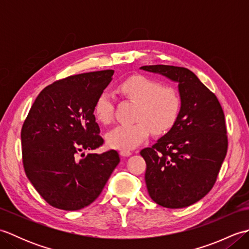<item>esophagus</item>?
<instances>
[{
    "label": "esophagus",
    "instance_id": "34e87169",
    "mask_svg": "<svg viewBox=\"0 0 249 249\" xmlns=\"http://www.w3.org/2000/svg\"><path fill=\"white\" fill-rule=\"evenodd\" d=\"M120 155L123 156V157H128L131 155V152L128 150H121L120 151Z\"/></svg>",
    "mask_w": 249,
    "mask_h": 249
}]
</instances>
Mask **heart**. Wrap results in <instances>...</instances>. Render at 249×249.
Masks as SVG:
<instances>
[{
    "label": "heart",
    "mask_w": 249,
    "mask_h": 249,
    "mask_svg": "<svg viewBox=\"0 0 249 249\" xmlns=\"http://www.w3.org/2000/svg\"><path fill=\"white\" fill-rule=\"evenodd\" d=\"M120 91L137 103L134 123L121 124L106 136L108 144L118 150H131L145 141L150 131L161 134L176 122L182 100L177 89L161 87L155 79L136 75L120 84ZM94 114L104 124L113 119V100L107 92L99 94L94 105Z\"/></svg>",
    "instance_id": "obj_1"
}]
</instances>
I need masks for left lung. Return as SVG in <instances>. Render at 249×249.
Segmentation results:
<instances>
[{
	"mask_svg": "<svg viewBox=\"0 0 249 249\" xmlns=\"http://www.w3.org/2000/svg\"><path fill=\"white\" fill-rule=\"evenodd\" d=\"M140 70L177 82L182 100L171 129L140 152L146 162L147 192L163 208L189 206L212 189L226 157L223 108L215 94L187 68L149 65Z\"/></svg>",
	"mask_w": 249,
	"mask_h": 249,
	"instance_id": "8db88e82",
	"label": "left lung"
}]
</instances>
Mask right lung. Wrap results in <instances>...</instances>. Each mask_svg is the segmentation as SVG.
<instances>
[{
    "label": "right lung",
    "mask_w": 249,
    "mask_h": 249,
    "mask_svg": "<svg viewBox=\"0 0 249 249\" xmlns=\"http://www.w3.org/2000/svg\"><path fill=\"white\" fill-rule=\"evenodd\" d=\"M113 73L86 72L50 84L36 97L24 121L21 145L25 174L56 209L77 211L91 204L119 165L114 150L87 156L83 152L104 143L94 105Z\"/></svg>",
    "instance_id": "right-lung-1"
}]
</instances>
